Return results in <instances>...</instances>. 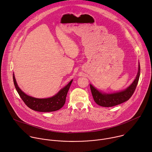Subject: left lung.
I'll return each mask as SVG.
<instances>
[{
    "label": "left lung",
    "mask_w": 152,
    "mask_h": 152,
    "mask_svg": "<svg viewBox=\"0 0 152 152\" xmlns=\"http://www.w3.org/2000/svg\"><path fill=\"white\" fill-rule=\"evenodd\" d=\"M140 75V66L137 77L133 83L125 90L114 94H102L90 85V89L94 102L99 106L103 107H112L120 104L128 100L133 95L137 86Z\"/></svg>",
    "instance_id": "8db88e82"
}]
</instances>
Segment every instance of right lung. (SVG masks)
Segmentation results:
<instances>
[{
  "instance_id": "right-lung-1",
  "label": "right lung",
  "mask_w": 152,
  "mask_h": 152,
  "mask_svg": "<svg viewBox=\"0 0 152 152\" xmlns=\"http://www.w3.org/2000/svg\"><path fill=\"white\" fill-rule=\"evenodd\" d=\"M13 81L15 88L20 97L28 107L36 111L45 113L59 110L66 103L67 93L73 80H72L67 86L61 89L55 96L48 99H37L26 95L18 86L14 75Z\"/></svg>"
}]
</instances>
